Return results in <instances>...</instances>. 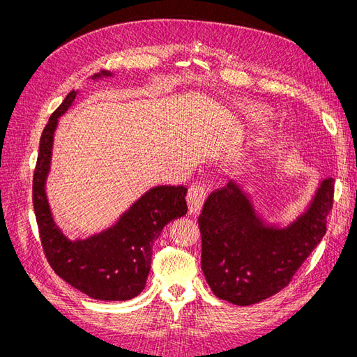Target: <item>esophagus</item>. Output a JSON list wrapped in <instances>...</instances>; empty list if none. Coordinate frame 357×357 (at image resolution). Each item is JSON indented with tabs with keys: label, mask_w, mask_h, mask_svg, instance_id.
I'll return each mask as SVG.
<instances>
[{
	"label": "esophagus",
	"mask_w": 357,
	"mask_h": 357,
	"mask_svg": "<svg viewBox=\"0 0 357 357\" xmlns=\"http://www.w3.org/2000/svg\"><path fill=\"white\" fill-rule=\"evenodd\" d=\"M205 197H207V186L201 185V183H195V185H192L189 188L188 204H189L190 213L197 214L201 210L202 204L205 201Z\"/></svg>",
	"instance_id": "34e87169"
}]
</instances>
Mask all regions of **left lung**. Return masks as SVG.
Wrapping results in <instances>:
<instances>
[{"mask_svg": "<svg viewBox=\"0 0 357 357\" xmlns=\"http://www.w3.org/2000/svg\"><path fill=\"white\" fill-rule=\"evenodd\" d=\"M333 178H320L294 222H268L238 178L213 192L198 219L201 266L213 294L235 305L257 304L284 289L326 234Z\"/></svg>", "mask_w": 357, "mask_h": 357, "instance_id": "left-lung-1", "label": "left lung"}]
</instances>
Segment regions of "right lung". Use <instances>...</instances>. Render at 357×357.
Instances as JSON below:
<instances>
[{
    "mask_svg": "<svg viewBox=\"0 0 357 357\" xmlns=\"http://www.w3.org/2000/svg\"><path fill=\"white\" fill-rule=\"evenodd\" d=\"M114 77L101 70L91 75L98 82ZM80 91H71L49 119L40 138V152L32 185V201L40 238L50 266L68 284L100 301H128L146 287L152 247L162 229L188 213L185 186H155L123 211L114 225L88 238L70 240L56 223L47 198L53 142L59 117L66 114Z\"/></svg>",
    "mask_w": 357,
    "mask_h": 357,
    "instance_id": "obj_1",
    "label": "right lung"
}]
</instances>
